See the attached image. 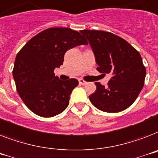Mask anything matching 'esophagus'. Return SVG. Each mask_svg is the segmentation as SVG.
I'll return each instance as SVG.
<instances>
[{
    "label": "esophagus",
    "instance_id": "1",
    "mask_svg": "<svg viewBox=\"0 0 158 158\" xmlns=\"http://www.w3.org/2000/svg\"><path fill=\"white\" fill-rule=\"evenodd\" d=\"M79 84H80V85H86L87 82L85 81L82 80V79H80V80H79Z\"/></svg>",
    "mask_w": 158,
    "mask_h": 158
}]
</instances>
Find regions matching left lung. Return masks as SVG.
<instances>
[{"label": "left lung", "mask_w": 158, "mask_h": 158, "mask_svg": "<svg viewBox=\"0 0 158 158\" xmlns=\"http://www.w3.org/2000/svg\"><path fill=\"white\" fill-rule=\"evenodd\" d=\"M89 41L101 73H110L107 86L95 82L89 96L92 104L106 113H119L135 101L144 85L146 69L140 54L126 40L99 30H81Z\"/></svg>", "instance_id": "1"}]
</instances>
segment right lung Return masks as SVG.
<instances>
[{"mask_svg": "<svg viewBox=\"0 0 158 158\" xmlns=\"http://www.w3.org/2000/svg\"><path fill=\"white\" fill-rule=\"evenodd\" d=\"M87 44L78 31L51 27L36 34L19 50L15 58L14 79L20 98L32 113L51 117L66 109L78 81L59 80L54 71L63 64L68 50Z\"/></svg>", "mask_w": 158, "mask_h": 158, "instance_id": "right-lung-1", "label": "right lung"}]
</instances>
